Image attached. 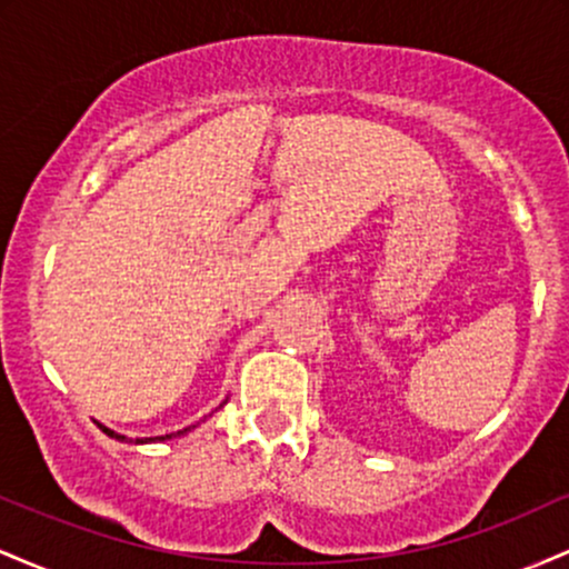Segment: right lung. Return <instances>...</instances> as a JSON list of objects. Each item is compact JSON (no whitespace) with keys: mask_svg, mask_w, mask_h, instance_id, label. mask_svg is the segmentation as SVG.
Here are the masks:
<instances>
[{"mask_svg":"<svg viewBox=\"0 0 569 569\" xmlns=\"http://www.w3.org/2000/svg\"><path fill=\"white\" fill-rule=\"evenodd\" d=\"M227 403V401H224ZM224 403H221V407H224ZM98 428L103 430V433L109 436V439H117V441H130V443H154V441H168V439H176V436H184L187 430H192V428H198V426H189V428H184V430H176V433H166V436H152V439H128V436H122V433H114L112 428H107L103 426V422H96Z\"/></svg>","mask_w":569,"mask_h":569,"instance_id":"add662e5","label":"right lung"}]
</instances>
